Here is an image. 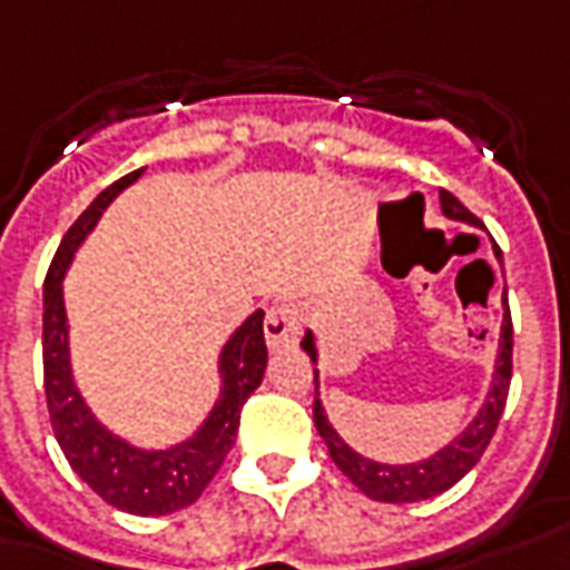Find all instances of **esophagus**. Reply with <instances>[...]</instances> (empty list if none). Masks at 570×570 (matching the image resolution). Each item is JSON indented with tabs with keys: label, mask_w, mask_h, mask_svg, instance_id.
Returning <instances> with one entry per match:
<instances>
[{
	"label": "esophagus",
	"mask_w": 570,
	"mask_h": 570,
	"mask_svg": "<svg viewBox=\"0 0 570 570\" xmlns=\"http://www.w3.org/2000/svg\"><path fill=\"white\" fill-rule=\"evenodd\" d=\"M299 308L289 305V302H277L271 305L268 315H265V340H268L271 350H281V346H289L296 343L299 336Z\"/></svg>",
	"instance_id": "34e87169"
}]
</instances>
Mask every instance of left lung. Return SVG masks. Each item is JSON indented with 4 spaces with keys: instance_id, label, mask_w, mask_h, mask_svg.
I'll return each mask as SVG.
<instances>
[{
    "instance_id": "8db88e82",
    "label": "left lung",
    "mask_w": 570,
    "mask_h": 570,
    "mask_svg": "<svg viewBox=\"0 0 570 570\" xmlns=\"http://www.w3.org/2000/svg\"><path fill=\"white\" fill-rule=\"evenodd\" d=\"M440 205H443V215L452 220H462V224H471V227H480V220L464 208L452 193H440ZM493 253H497L499 265H502V253L493 243ZM502 331H499V355L497 367H493V381H490V393L483 399L480 412L474 415V421L464 428L455 440H449L446 446L440 452H433L431 459L412 464H383L374 462V459H365L358 455L355 449L343 443V436L331 428V421L324 415V405H321V386H317V346L315 334L305 331L302 336V350L308 352V358L315 362V428L317 433L324 436V443L331 449V459L336 462V468L346 474V478L365 493V497L377 499V502H421V499L440 497L446 493L449 487H455L459 480L480 462L483 449L490 446L493 433L499 428V417H502V409H505V399H509V383H512V312H509V299L502 293Z\"/></svg>"
}]
</instances>
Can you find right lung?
I'll return each mask as SVG.
<instances>
[{
	"mask_svg": "<svg viewBox=\"0 0 570 570\" xmlns=\"http://www.w3.org/2000/svg\"><path fill=\"white\" fill-rule=\"evenodd\" d=\"M142 168L102 189L90 208L73 220L65 234L42 286V377L52 431L73 474L106 499L108 505L130 514H171L187 509L218 474V468L234 449L243 402L258 390L268 365L265 346V312L258 308L236 327L224 343L218 358L220 396L189 440L168 449H139L111 433L92 415L71 374L68 346V312H65V274L80 243L92 234L115 196L137 184Z\"/></svg>",
	"mask_w": 570,
	"mask_h": 570,
	"instance_id": "1",
	"label": "right lung"
}]
</instances>
